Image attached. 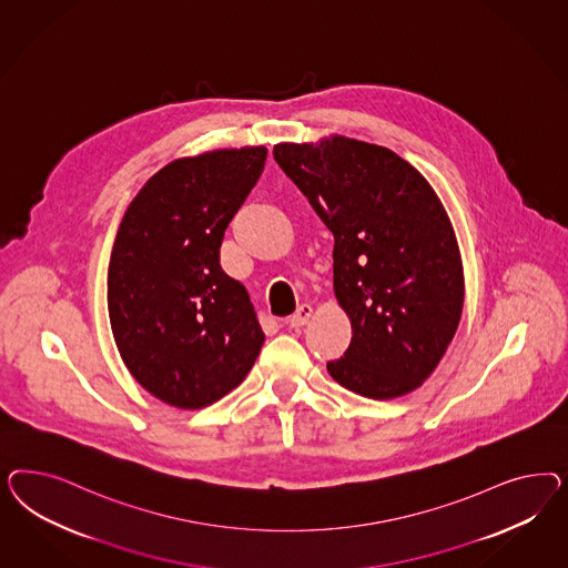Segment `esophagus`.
<instances>
[{
    "instance_id": "esophagus-1",
    "label": "esophagus",
    "mask_w": 568,
    "mask_h": 568,
    "mask_svg": "<svg viewBox=\"0 0 568 568\" xmlns=\"http://www.w3.org/2000/svg\"><path fill=\"white\" fill-rule=\"evenodd\" d=\"M310 316H312V306H310V304H302L300 308L295 310V314H293L292 318H290V327H304V325L308 323Z\"/></svg>"
}]
</instances>
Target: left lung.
Returning a JSON list of instances; mask_svg holds the SVG:
<instances>
[{
	"mask_svg": "<svg viewBox=\"0 0 568 568\" xmlns=\"http://www.w3.org/2000/svg\"><path fill=\"white\" fill-rule=\"evenodd\" d=\"M273 155L335 237L333 290L352 342L328 375L373 399L413 392L446 354L465 302L439 197L406 160L356 139L278 143Z\"/></svg>",
	"mask_w": 568,
	"mask_h": 568,
	"instance_id": "left-lung-1",
	"label": "left lung"
}]
</instances>
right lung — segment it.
<instances>
[{"mask_svg": "<svg viewBox=\"0 0 568 568\" xmlns=\"http://www.w3.org/2000/svg\"><path fill=\"white\" fill-rule=\"evenodd\" d=\"M266 148L181 158L141 187L108 268V312L131 375L197 410L235 389L264 344L247 290L221 268V243L264 171Z\"/></svg>", "mask_w": 568, "mask_h": 568, "instance_id": "obj_1", "label": "right lung"}]
</instances>
